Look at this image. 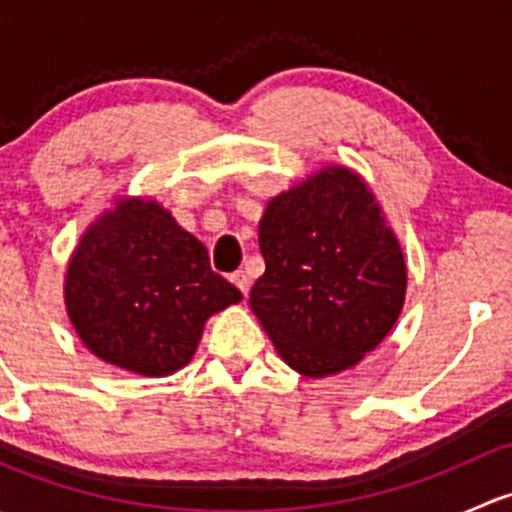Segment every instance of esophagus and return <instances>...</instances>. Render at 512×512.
<instances>
[{"mask_svg":"<svg viewBox=\"0 0 512 512\" xmlns=\"http://www.w3.org/2000/svg\"><path fill=\"white\" fill-rule=\"evenodd\" d=\"M230 282H232V285H235L237 289H240V292L245 294V297H247V292H250V277H247L245 272H242V270L232 272V275H230Z\"/></svg>","mask_w":512,"mask_h":512,"instance_id":"esophagus-1","label":"esophagus"}]
</instances>
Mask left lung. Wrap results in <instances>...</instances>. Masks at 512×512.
Listing matches in <instances>:
<instances>
[{
    "label": "left lung",
    "instance_id": "left-lung-1",
    "mask_svg": "<svg viewBox=\"0 0 512 512\" xmlns=\"http://www.w3.org/2000/svg\"><path fill=\"white\" fill-rule=\"evenodd\" d=\"M257 240L265 275L252 285L250 307L297 374L352 369L394 329L406 260L356 170L322 165L267 200Z\"/></svg>",
    "mask_w": 512,
    "mask_h": 512
}]
</instances>
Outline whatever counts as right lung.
Instances as JSON below:
<instances>
[{
  "instance_id": "1",
  "label": "right lung",
  "mask_w": 512,
  "mask_h": 512,
  "mask_svg": "<svg viewBox=\"0 0 512 512\" xmlns=\"http://www.w3.org/2000/svg\"><path fill=\"white\" fill-rule=\"evenodd\" d=\"M240 299L210 270L203 242L146 195H121L103 210L64 275L66 314L84 347L151 379L183 369L205 322Z\"/></svg>"
}]
</instances>
